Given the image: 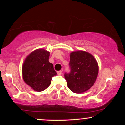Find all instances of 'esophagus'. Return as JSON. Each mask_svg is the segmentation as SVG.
<instances>
[{
    "mask_svg": "<svg viewBox=\"0 0 125 125\" xmlns=\"http://www.w3.org/2000/svg\"><path fill=\"white\" fill-rule=\"evenodd\" d=\"M57 73H58V75H61V74H62V71H59L57 72Z\"/></svg>",
    "mask_w": 125,
    "mask_h": 125,
    "instance_id": "34e87169",
    "label": "esophagus"
}]
</instances>
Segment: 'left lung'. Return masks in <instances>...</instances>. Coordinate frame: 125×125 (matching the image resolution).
<instances>
[{"instance_id": "8db88e82", "label": "left lung", "mask_w": 125, "mask_h": 125, "mask_svg": "<svg viewBox=\"0 0 125 125\" xmlns=\"http://www.w3.org/2000/svg\"><path fill=\"white\" fill-rule=\"evenodd\" d=\"M71 71L65 73L67 87L74 93H83L94 85L98 74L96 60L85 51H78L70 54Z\"/></svg>"}]
</instances>
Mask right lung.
Instances as JSON below:
<instances>
[{
	"label": "right lung",
	"mask_w": 125,
	"mask_h": 125,
	"mask_svg": "<svg viewBox=\"0 0 125 125\" xmlns=\"http://www.w3.org/2000/svg\"><path fill=\"white\" fill-rule=\"evenodd\" d=\"M50 53L39 49L29 54L22 66L24 81L33 90L41 92L51 83L52 77L57 74L53 64L49 62Z\"/></svg>",
	"instance_id": "add662e5"
}]
</instances>
